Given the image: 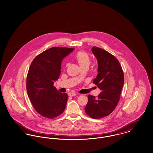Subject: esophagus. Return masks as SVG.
Returning <instances> with one entry per match:
<instances>
[{
  "label": "esophagus",
  "instance_id": "34e87169",
  "mask_svg": "<svg viewBox=\"0 0 153 153\" xmlns=\"http://www.w3.org/2000/svg\"><path fill=\"white\" fill-rule=\"evenodd\" d=\"M68 94V96H70V97H72V96H75L76 94L75 93H69Z\"/></svg>",
  "mask_w": 153,
  "mask_h": 153
}]
</instances>
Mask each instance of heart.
Instances as JSON below:
<instances>
[{
	"mask_svg": "<svg viewBox=\"0 0 153 153\" xmlns=\"http://www.w3.org/2000/svg\"><path fill=\"white\" fill-rule=\"evenodd\" d=\"M75 59L81 68L87 67L88 68L91 64V58L88 54L85 51H79L77 52L75 56Z\"/></svg>",
	"mask_w": 153,
	"mask_h": 153,
	"instance_id": "heart-1",
	"label": "heart"
}]
</instances>
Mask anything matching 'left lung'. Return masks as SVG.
<instances>
[{"label": "left lung", "mask_w": 153, "mask_h": 153, "mask_svg": "<svg viewBox=\"0 0 153 153\" xmlns=\"http://www.w3.org/2000/svg\"><path fill=\"white\" fill-rule=\"evenodd\" d=\"M92 53L98 62V74L93 83L101 93L96 97L88 95L85 107L92 118L99 119L110 114L117 107L124 82V75L119 61L108 51L94 46Z\"/></svg>", "instance_id": "obj_1"}]
</instances>
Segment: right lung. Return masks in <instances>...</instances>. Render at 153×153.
Segmentation results:
<instances>
[{
  "instance_id": "1",
  "label": "right lung",
  "mask_w": 153,
  "mask_h": 153,
  "mask_svg": "<svg viewBox=\"0 0 153 153\" xmlns=\"http://www.w3.org/2000/svg\"><path fill=\"white\" fill-rule=\"evenodd\" d=\"M74 49L53 47L41 53L31 62L27 91L35 110L45 118L57 117L65 108L68 95L59 92L53 84L60 76L62 60Z\"/></svg>"
}]
</instances>
